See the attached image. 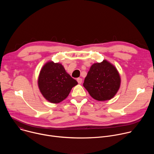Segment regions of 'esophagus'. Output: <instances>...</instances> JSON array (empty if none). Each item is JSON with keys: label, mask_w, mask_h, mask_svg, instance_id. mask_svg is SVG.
I'll use <instances>...</instances> for the list:
<instances>
[{"label": "esophagus", "mask_w": 154, "mask_h": 154, "mask_svg": "<svg viewBox=\"0 0 154 154\" xmlns=\"http://www.w3.org/2000/svg\"><path fill=\"white\" fill-rule=\"evenodd\" d=\"M77 81L78 82V83L81 84L82 83V78H77Z\"/></svg>", "instance_id": "esophagus-1"}]
</instances>
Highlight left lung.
<instances>
[{"label": "left lung", "instance_id": "1", "mask_svg": "<svg viewBox=\"0 0 154 154\" xmlns=\"http://www.w3.org/2000/svg\"><path fill=\"white\" fill-rule=\"evenodd\" d=\"M120 85L121 77L117 69L105 60L91 66L83 83L90 95L99 101L113 98Z\"/></svg>", "mask_w": 154, "mask_h": 154}]
</instances>
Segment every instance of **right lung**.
<instances>
[{
  "label": "right lung",
  "instance_id": "add662e5",
  "mask_svg": "<svg viewBox=\"0 0 154 154\" xmlns=\"http://www.w3.org/2000/svg\"><path fill=\"white\" fill-rule=\"evenodd\" d=\"M78 84L59 63L48 61L41 68L38 79L40 92L47 100L58 103L66 98Z\"/></svg>",
  "mask_w": 154,
  "mask_h": 154
}]
</instances>
